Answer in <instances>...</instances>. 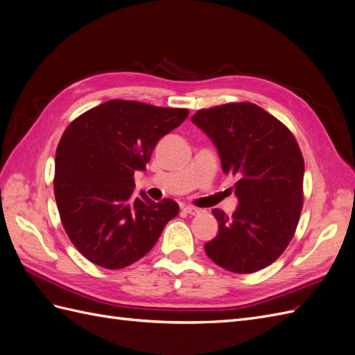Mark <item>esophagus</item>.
<instances>
[{
    "label": "esophagus",
    "instance_id": "obj_1",
    "mask_svg": "<svg viewBox=\"0 0 355 355\" xmlns=\"http://www.w3.org/2000/svg\"><path fill=\"white\" fill-rule=\"evenodd\" d=\"M184 211L192 214V216H196V214H200L201 210L197 209V207H194V206H185V207H184Z\"/></svg>",
    "mask_w": 355,
    "mask_h": 355
}]
</instances>
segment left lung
Here are the masks:
<instances>
[{
  "label": "left lung",
  "mask_w": 355,
  "mask_h": 355,
  "mask_svg": "<svg viewBox=\"0 0 355 355\" xmlns=\"http://www.w3.org/2000/svg\"><path fill=\"white\" fill-rule=\"evenodd\" d=\"M191 120L216 146L223 173L239 179V207L232 216L213 209L219 232L204 250L231 272L259 271L286 250L302 210L305 164L296 139L249 102L200 110Z\"/></svg>",
  "instance_id": "1"
}]
</instances>
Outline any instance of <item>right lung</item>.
Listing matches in <instances>:
<instances>
[{
  "label": "right lung",
  "mask_w": 355,
  "mask_h": 355,
  "mask_svg": "<svg viewBox=\"0 0 355 355\" xmlns=\"http://www.w3.org/2000/svg\"><path fill=\"white\" fill-rule=\"evenodd\" d=\"M184 108L108 101L67 127L56 149L55 197L69 240L87 259L121 270L153 249L178 202L135 197L157 142L187 120Z\"/></svg>",
  "instance_id": "obj_1"
}]
</instances>
